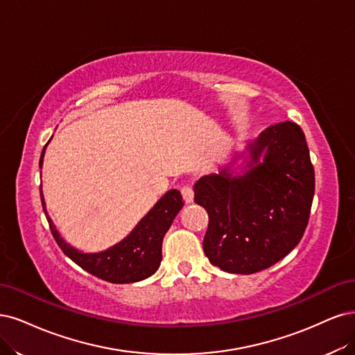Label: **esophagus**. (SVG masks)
Returning <instances> with one entry per match:
<instances>
[{"label":"esophagus","instance_id":"obj_1","mask_svg":"<svg viewBox=\"0 0 355 355\" xmlns=\"http://www.w3.org/2000/svg\"><path fill=\"white\" fill-rule=\"evenodd\" d=\"M181 194H182V198H184V200H186V203H191L193 202V189L190 187V186H184L181 189Z\"/></svg>","mask_w":355,"mask_h":355}]
</instances>
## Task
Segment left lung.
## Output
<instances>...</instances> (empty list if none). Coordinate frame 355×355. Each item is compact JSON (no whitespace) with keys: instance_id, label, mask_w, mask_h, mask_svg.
<instances>
[{"instance_id":"8db88e82","label":"left lung","mask_w":355,"mask_h":355,"mask_svg":"<svg viewBox=\"0 0 355 355\" xmlns=\"http://www.w3.org/2000/svg\"><path fill=\"white\" fill-rule=\"evenodd\" d=\"M236 153L218 174L199 178L194 202L208 212L203 250L223 271L254 274L300 243L314 198V168L300 125L280 122ZM245 157L243 175L232 164Z\"/></svg>"}]
</instances>
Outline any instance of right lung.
Returning a JSON list of instances; mask_svg holds the SVG:
<instances>
[{"instance_id":"obj_1","label":"right lung","mask_w":355,"mask_h":355,"mask_svg":"<svg viewBox=\"0 0 355 355\" xmlns=\"http://www.w3.org/2000/svg\"><path fill=\"white\" fill-rule=\"evenodd\" d=\"M47 147V144H45ZM45 147L42 148L40 168L42 166ZM41 191L42 209L47 216L50 230L57 245L78 264L93 276L106 280L109 283H135L150 277L161 266L162 261V242L169 230L177 214L181 211L182 196L178 190H169L156 202L155 207L148 211L134 230L112 248L96 254H85L71 246L57 232L55 225L45 209V202Z\"/></svg>"}]
</instances>
